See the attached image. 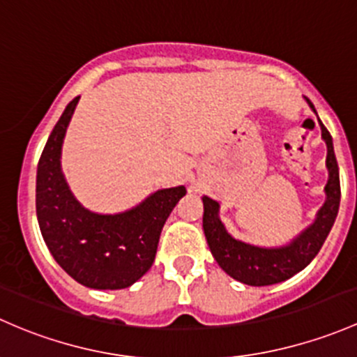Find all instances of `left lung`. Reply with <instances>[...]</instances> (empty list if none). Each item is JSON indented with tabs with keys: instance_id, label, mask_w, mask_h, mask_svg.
Masks as SVG:
<instances>
[{
	"instance_id": "8db88e82",
	"label": "left lung",
	"mask_w": 357,
	"mask_h": 357,
	"mask_svg": "<svg viewBox=\"0 0 357 357\" xmlns=\"http://www.w3.org/2000/svg\"><path fill=\"white\" fill-rule=\"evenodd\" d=\"M304 99L316 113L313 102L307 98ZM319 127H321V137L326 144V168H328V182L325 185L326 199L325 204L319 208L314 222L296 238H292L289 244L277 245V248H261V245H252L234 238L220 220V204L211 197H203V230L209 251L220 268L235 280L252 285V287L280 284L304 270L314 259L323 242L328 237L335 223L337 213H339L340 178L332 135L326 130L325 125L319 123Z\"/></svg>"
}]
</instances>
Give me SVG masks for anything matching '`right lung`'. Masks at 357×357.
I'll list each match as a JSON object with an SVG mask.
<instances>
[{"label": "right lung", "instance_id": "obj_1", "mask_svg": "<svg viewBox=\"0 0 357 357\" xmlns=\"http://www.w3.org/2000/svg\"><path fill=\"white\" fill-rule=\"evenodd\" d=\"M80 96L68 102L47 137L36 177L39 229L54 261L79 284L98 290L130 287L151 268L160 234L185 187L149 194L115 215L84 208L61 172V146Z\"/></svg>", "mask_w": 357, "mask_h": 357}]
</instances>
